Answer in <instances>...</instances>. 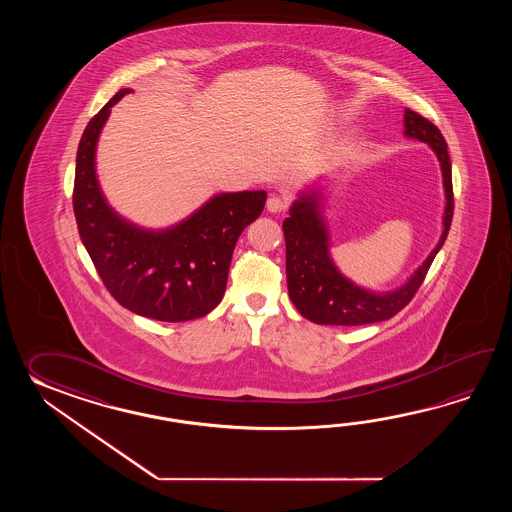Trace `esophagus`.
I'll return each mask as SVG.
<instances>
[{"label":"esophagus","mask_w":512,"mask_h":512,"mask_svg":"<svg viewBox=\"0 0 512 512\" xmlns=\"http://www.w3.org/2000/svg\"><path fill=\"white\" fill-rule=\"evenodd\" d=\"M285 201H283L282 197L272 196L267 199V210L271 212V214H280L285 210Z\"/></svg>","instance_id":"obj_1"}]
</instances>
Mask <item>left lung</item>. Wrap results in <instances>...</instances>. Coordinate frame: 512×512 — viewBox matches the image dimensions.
<instances>
[{"label": "left lung", "instance_id": "8db88e82", "mask_svg": "<svg viewBox=\"0 0 512 512\" xmlns=\"http://www.w3.org/2000/svg\"><path fill=\"white\" fill-rule=\"evenodd\" d=\"M404 135L426 142L441 164L446 197L443 234L434 251L428 254L423 265L417 267L408 282L393 291L375 293L351 282L338 271L329 254V232L322 212L324 196L318 188L302 192L289 208V218L283 221L285 269L294 307L300 311V315L315 324L364 326L397 315L404 305L410 304L425 280L435 254L441 251L445 243L454 216L452 164L448 157V146L437 126L412 109H404Z\"/></svg>", "mask_w": 512, "mask_h": 512}]
</instances>
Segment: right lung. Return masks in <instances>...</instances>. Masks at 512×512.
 Returning <instances> with one entry per match:
<instances>
[{"instance_id":"obj_1","label":"right lung","mask_w":512,"mask_h":512,"mask_svg":"<svg viewBox=\"0 0 512 512\" xmlns=\"http://www.w3.org/2000/svg\"><path fill=\"white\" fill-rule=\"evenodd\" d=\"M120 89L93 119L78 144L73 210L78 234L111 296L135 315L186 322L221 302L230 260L245 227L265 207V190L210 197L192 216L163 230L142 229L109 207L95 168L97 142Z\"/></svg>"}]
</instances>
